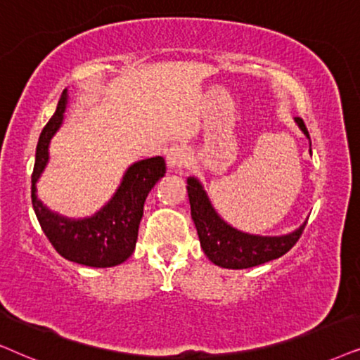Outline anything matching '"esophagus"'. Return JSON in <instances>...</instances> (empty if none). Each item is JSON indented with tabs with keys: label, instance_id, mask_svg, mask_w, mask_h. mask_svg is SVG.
<instances>
[{
	"label": "esophagus",
	"instance_id": "34e87169",
	"mask_svg": "<svg viewBox=\"0 0 360 360\" xmlns=\"http://www.w3.org/2000/svg\"><path fill=\"white\" fill-rule=\"evenodd\" d=\"M189 160V151L186 146H172L166 153V162L171 169H181Z\"/></svg>",
	"mask_w": 360,
	"mask_h": 360
}]
</instances>
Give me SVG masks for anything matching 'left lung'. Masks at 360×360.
<instances>
[{"mask_svg":"<svg viewBox=\"0 0 360 360\" xmlns=\"http://www.w3.org/2000/svg\"><path fill=\"white\" fill-rule=\"evenodd\" d=\"M295 123L309 140V133L306 130L303 120L296 117ZM188 195L191 217L198 229L200 247L214 265L229 268V270H243V268L258 266L276 260L298 242L306 227L304 222L285 236H258V233L242 232L220 217L210 202L202 183L195 176L188 177Z\"/></svg>","mask_w":360,"mask_h":360,"instance_id":"left-lung-1","label":"left lung"}]
</instances>
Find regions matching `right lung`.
I'll list each match as a JSON object with an SVG mask.
<instances>
[{
	"label": "right lung",
	"instance_id": "1",
	"mask_svg": "<svg viewBox=\"0 0 360 360\" xmlns=\"http://www.w3.org/2000/svg\"><path fill=\"white\" fill-rule=\"evenodd\" d=\"M69 92H62L56 113L42 130L36 148L34 171L31 177V199L36 217L46 237L65 260L94 268H108L123 263L135 252L143 205L158 181L165 176V158L155 156L133 162L122 183L102 209L84 219H70L51 210L37 198V181L49 162V145L64 123Z\"/></svg>",
	"mask_w": 360,
	"mask_h": 360
}]
</instances>
